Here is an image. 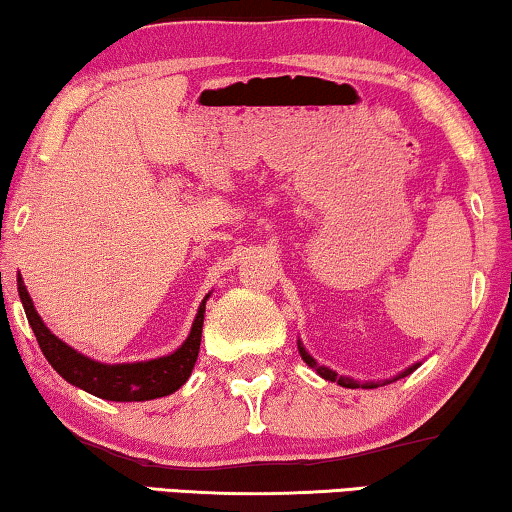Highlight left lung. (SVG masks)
Listing matches in <instances>:
<instances>
[{
	"mask_svg": "<svg viewBox=\"0 0 512 512\" xmlns=\"http://www.w3.org/2000/svg\"><path fill=\"white\" fill-rule=\"evenodd\" d=\"M298 352H300V356H303V361L307 363V366L317 370V375H321V377H324V380H328V382H338L340 387H347V389H375V387H382V384H391V382L401 380V377H408V375L412 373V370H417L419 366H422V363H412L410 368H405L403 373H398L396 377H391V380H382V382H359V380H354V377L338 375V373H335V370H331V368L319 366L317 359H314V356H310V352H307V349L303 347V342H300V340H298Z\"/></svg>",
	"mask_w": 512,
	"mask_h": 512,
	"instance_id": "1",
	"label": "left lung"
}]
</instances>
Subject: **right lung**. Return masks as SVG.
I'll list each match as a JSON object with an SVG mask.
<instances>
[{
	"instance_id": "obj_1",
	"label": "right lung",
	"mask_w": 512,
	"mask_h": 512,
	"mask_svg": "<svg viewBox=\"0 0 512 512\" xmlns=\"http://www.w3.org/2000/svg\"><path fill=\"white\" fill-rule=\"evenodd\" d=\"M18 296L20 303L25 307L27 321H30L37 342L44 352L46 361L55 368V373L65 377L69 384L79 387L88 394L104 401H151V398L170 396L177 391L181 384H186L188 377L193 373L195 361H198L200 352V338H202V321H205V303L209 293L198 307L195 321L191 326L188 338L181 342L179 349L172 354L160 356V359L149 361H135V363H102L90 359V356L76 352L67 342H62L58 335L51 333L44 321H41L39 312L34 310V303L27 293L23 277L18 275Z\"/></svg>"
}]
</instances>
